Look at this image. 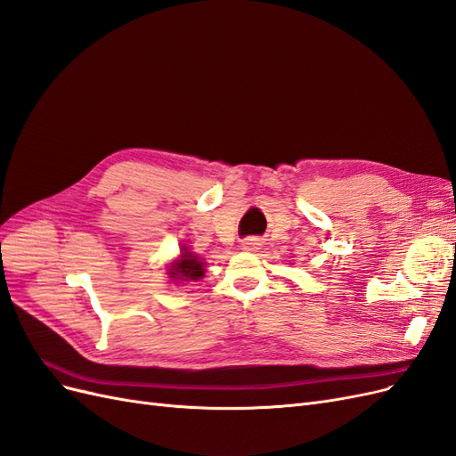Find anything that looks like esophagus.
Here are the masks:
<instances>
[{
    "label": "esophagus",
    "mask_w": 456,
    "mask_h": 456,
    "mask_svg": "<svg viewBox=\"0 0 456 456\" xmlns=\"http://www.w3.org/2000/svg\"><path fill=\"white\" fill-rule=\"evenodd\" d=\"M260 240H256V238H247L243 243H241V249L243 251H258L260 249Z\"/></svg>",
    "instance_id": "esophagus-1"
}]
</instances>
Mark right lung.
Here are the masks:
<instances>
[{
	"instance_id": "right-lung-1",
	"label": "right lung",
	"mask_w": 456,
	"mask_h": 456,
	"mask_svg": "<svg viewBox=\"0 0 456 456\" xmlns=\"http://www.w3.org/2000/svg\"><path fill=\"white\" fill-rule=\"evenodd\" d=\"M167 273L173 281H200L205 275V262L183 245L181 256L171 262Z\"/></svg>"
}]
</instances>
